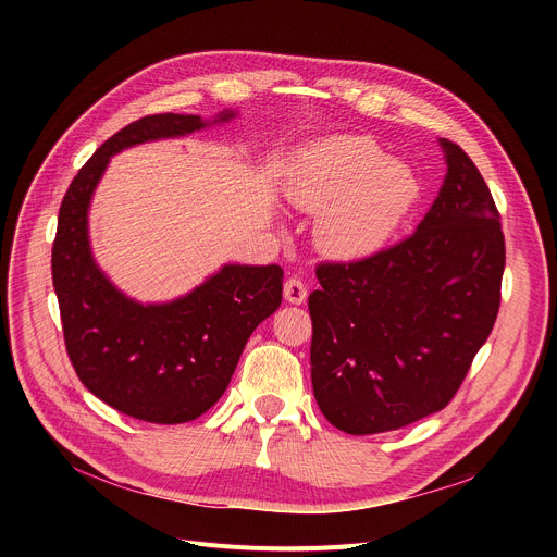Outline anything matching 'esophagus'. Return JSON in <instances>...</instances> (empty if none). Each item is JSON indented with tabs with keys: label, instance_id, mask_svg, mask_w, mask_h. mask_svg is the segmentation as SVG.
I'll return each mask as SVG.
<instances>
[{
	"label": "esophagus",
	"instance_id": "1",
	"mask_svg": "<svg viewBox=\"0 0 557 557\" xmlns=\"http://www.w3.org/2000/svg\"><path fill=\"white\" fill-rule=\"evenodd\" d=\"M284 300L290 305H302L307 300V286L298 277H288L284 282Z\"/></svg>",
	"mask_w": 557,
	"mask_h": 557
}]
</instances>
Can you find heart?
<instances>
[{
  "mask_svg": "<svg viewBox=\"0 0 557 557\" xmlns=\"http://www.w3.org/2000/svg\"><path fill=\"white\" fill-rule=\"evenodd\" d=\"M420 183L401 160L382 158L370 137H334L302 153L288 196L318 212L315 239L341 259L382 250L418 200Z\"/></svg>",
  "mask_w": 557,
  "mask_h": 557,
  "instance_id": "1",
  "label": "heart"
}]
</instances>
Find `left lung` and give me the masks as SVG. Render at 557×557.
<instances>
[{"label": "left lung", "instance_id": "1", "mask_svg": "<svg viewBox=\"0 0 557 557\" xmlns=\"http://www.w3.org/2000/svg\"><path fill=\"white\" fill-rule=\"evenodd\" d=\"M411 237L352 263H320L309 296L311 384L320 411L352 435L443 411L487 341L506 244L492 194L458 144Z\"/></svg>", "mask_w": 557, "mask_h": 557}]
</instances>
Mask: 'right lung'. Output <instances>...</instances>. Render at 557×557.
I'll return each mask as SVG.
<instances>
[{
  "instance_id": "right-lung-1",
  "label": "right lung",
  "mask_w": 557,
  "mask_h": 557,
  "mask_svg": "<svg viewBox=\"0 0 557 557\" xmlns=\"http://www.w3.org/2000/svg\"><path fill=\"white\" fill-rule=\"evenodd\" d=\"M237 116L151 114L103 141L72 181L51 250L70 361L83 386L116 411L153 424H183L221 399L255 327L282 305V269L225 263L187 296L141 305L97 267L87 212L112 156L183 137Z\"/></svg>"
}]
</instances>
